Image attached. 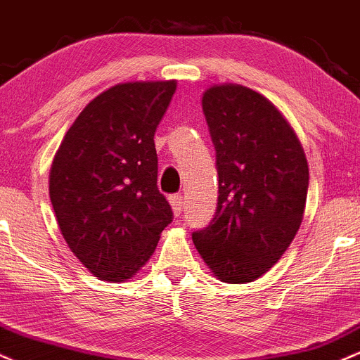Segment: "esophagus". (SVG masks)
Wrapping results in <instances>:
<instances>
[{
	"label": "esophagus",
	"instance_id": "34e87169",
	"mask_svg": "<svg viewBox=\"0 0 360 360\" xmlns=\"http://www.w3.org/2000/svg\"><path fill=\"white\" fill-rule=\"evenodd\" d=\"M169 204H172L173 212L179 216L181 212V207H184V197H181L180 193H173V195H169Z\"/></svg>",
	"mask_w": 360,
	"mask_h": 360
}]
</instances>
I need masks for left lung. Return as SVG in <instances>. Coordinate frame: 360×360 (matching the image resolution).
I'll return each instance as SVG.
<instances>
[{"mask_svg": "<svg viewBox=\"0 0 360 360\" xmlns=\"http://www.w3.org/2000/svg\"><path fill=\"white\" fill-rule=\"evenodd\" d=\"M219 191L207 228L193 245L221 281L243 284L264 276L296 236L308 195L304 151L281 112L240 84L202 96Z\"/></svg>", "mask_w": 360, "mask_h": 360, "instance_id": "8db88e82", "label": "left lung"}]
</instances>
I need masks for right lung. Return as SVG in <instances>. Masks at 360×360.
Masks as SVG:
<instances>
[{"mask_svg": "<svg viewBox=\"0 0 360 360\" xmlns=\"http://www.w3.org/2000/svg\"><path fill=\"white\" fill-rule=\"evenodd\" d=\"M176 83L115 84L84 107L56 153L49 195L71 252L93 276L122 282L173 221L158 191L155 132Z\"/></svg>", "mask_w": 360, "mask_h": 360, "instance_id": "right-lung-1", "label": "right lung"}]
</instances>
